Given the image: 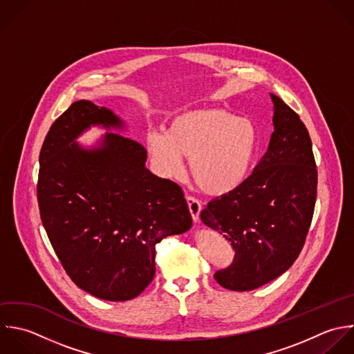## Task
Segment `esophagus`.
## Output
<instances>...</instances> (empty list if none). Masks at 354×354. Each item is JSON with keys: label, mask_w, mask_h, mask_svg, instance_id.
I'll return each instance as SVG.
<instances>
[{"label": "esophagus", "mask_w": 354, "mask_h": 354, "mask_svg": "<svg viewBox=\"0 0 354 354\" xmlns=\"http://www.w3.org/2000/svg\"><path fill=\"white\" fill-rule=\"evenodd\" d=\"M186 201H187V205H189V211L192 214V218L194 222H198V218H200V212H201V203L193 197V196H187L186 197Z\"/></svg>", "instance_id": "34e87169"}]
</instances>
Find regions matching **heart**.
I'll list each match as a JSON object with an SVG mask.
<instances>
[{
	"label": "heart",
	"mask_w": 354,
	"mask_h": 354,
	"mask_svg": "<svg viewBox=\"0 0 354 354\" xmlns=\"http://www.w3.org/2000/svg\"><path fill=\"white\" fill-rule=\"evenodd\" d=\"M258 142L251 120L215 107L180 113L169 121L167 133L149 131L145 138L146 150L162 175L180 176L181 156L190 157L196 185L211 196L229 194L247 180Z\"/></svg>",
	"instance_id": "1"
}]
</instances>
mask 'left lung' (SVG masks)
<instances>
[{"label": "left lung", "mask_w": 354, "mask_h": 354, "mask_svg": "<svg viewBox=\"0 0 354 354\" xmlns=\"http://www.w3.org/2000/svg\"><path fill=\"white\" fill-rule=\"evenodd\" d=\"M274 132L254 172L234 192L216 197L201 221L230 241L233 262L214 277L233 291L255 290L287 272L299 257L313 219L317 167L301 117L279 96Z\"/></svg>", "instance_id": "1"}]
</instances>
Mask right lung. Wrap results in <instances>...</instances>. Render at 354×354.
Listing matches in <instances>:
<instances>
[{"label": "right lung", "instance_id": "right-lung-1", "mask_svg": "<svg viewBox=\"0 0 354 354\" xmlns=\"http://www.w3.org/2000/svg\"><path fill=\"white\" fill-rule=\"evenodd\" d=\"M92 124L122 125L106 107L78 100L49 128L39 151V216L71 281L122 302L151 283L156 245L189 230L192 215L182 187L145 167L139 142L109 132L96 150L74 143Z\"/></svg>", "mask_w": 354, "mask_h": 354}]
</instances>
